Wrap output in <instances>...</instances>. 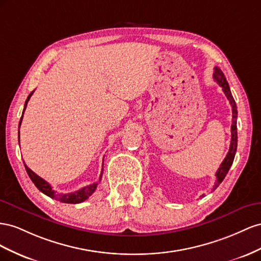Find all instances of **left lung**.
<instances>
[{
    "label": "left lung",
    "mask_w": 261,
    "mask_h": 261,
    "mask_svg": "<svg viewBox=\"0 0 261 261\" xmlns=\"http://www.w3.org/2000/svg\"><path fill=\"white\" fill-rule=\"evenodd\" d=\"M213 77L214 80L217 81V83L222 87L223 92H224L225 96L227 97L230 106H232V113H233V120H232V126H230V132H232V139H230V145H229V150L228 153L226 155V158L224 159V161L222 162V164L220 165L219 169L215 176H217V182H215L214 189L219 187V185L224 179L226 174L228 173V170L232 166L235 154H236V148H237V107H236V102L233 98L232 93H230V89L228 86L227 81L224 76V74L221 71L220 68L215 66L214 68V73H213ZM203 197V195H202Z\"/></svg>",
    "instance_id": "obj_1"
}]
</instances>
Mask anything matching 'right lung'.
Masks as SVG:
<instances>
[{"mask_svg":"<svg viewBox=\"0 0 261 261\" xmlns=\"http://www.w3.org/2000/svg\"><path fill=\"white\" fill-rule=\"evenodd\" d=\"M33 93H34V91L28 95V97L26 99L25 107H24V110H23V115H24V111L26 109L27 102H28L29 98L32 97ZM23 115H21V118H20L19 126H20L21 120H23ZM18 138H19V131H18ZM24 165H25V163H24ZM25 168H26V172H27L29 178H31L32 181L35 184V186H36L37 188H38L46 196H48V197H50L52 199H56V200L60 201V202H63V203H74V204H75V203L83 202V201H85L86 199H88L89 197L93 195L94 191L96 190V188H97V185H98V182H94V184H91V185L86 186V187H83V188L77 190V191L70 192V193H58L54 189H52L51 186L46 180L42 179V178L39 177L37 174H35L31 168H28L26 165H25ZM101 176H102V170H101V174L99 176V181L101 179Z\"/></svg>","mask_w":261,"mask_h":261,"instance_id":"right-lung-1","label":"right lung"}]
</instances>
